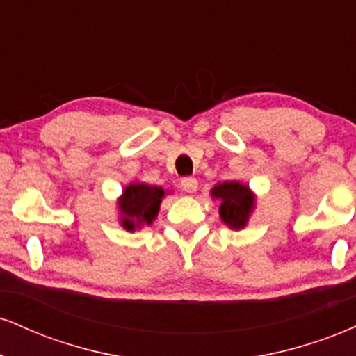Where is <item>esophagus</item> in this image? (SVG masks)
I'll return each instance as SVG.
<instances>
[{
    "label": "esophagus",
    "mask_w": 356,
    "mask_h": 356,
    "mask_svg": "<svg viewBox=\"0 0 356 356\" xmlns=\"http://www.w3.org/2000/svg\"><path fill=\"white\" fill-rule=\"evenodd\" d=\"M181 187H182V191H186V192H195L197 191V179H194V177H184L182 181H181Z\"/></svg>",
    "instance_id": "34e87169"
}]
</instances>
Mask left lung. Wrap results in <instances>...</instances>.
<instances>
[{
	"label": "left lung",
	"mask_w": 356,
	"mask_h": 356,
	"mask_svg": "<svg viewBox=\"0 0 356 356\" xmlns=\"http://www.w3.org/2000/svg\"><path fill=\"white\" fill-rule=\"evenodd\" d=\"M212 195L220 199V218L227 226L241 229L246 226L249 212L252 209V195L248 186L239 182H224L212 189Z\"/></svg>",
	"instance_id": "8db88e82"
}]
</instances>
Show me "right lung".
Here are the masks:
<instances>
[{"mask_svg":"<svg viewBox=\"0 0 356 356\" xmlns=\"http://www.w3.org/2000/svg\"><path fill=\"white\" fill-rule=\"evenodd\" d=\"M164 191L162 187H152L147 184H130L120 199V211L124 214L122 222L129 231H134L142 224H150L157 216Z\"/></svg>","mask_w":356,"mask_h":356,"instance_id":"1","label":"right lung"}]
</instances>
